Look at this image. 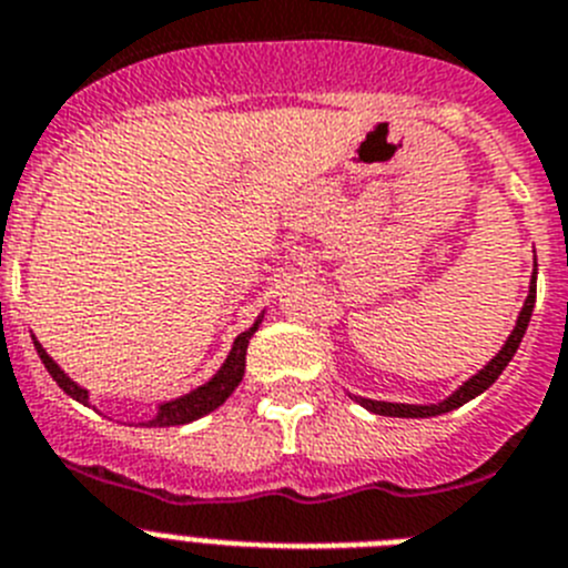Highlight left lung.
<instances>
[{
    "label": "left lung",
    "mask_w": 568,
    "mask_h": 568,
    "mask_svg": "<svg viewBox=\"0 0 568 568\" xmlns=\"http://www.w3.org/2000/svg\"><path fill=\"white\" fill-rule=\"evenodd\" d=\"M535 274H538V263H535ZM535 294H538V283H535L532 277V283H529V296H526V303L524 308H520V316L518 322H515V328L513 334H509L507 345L500 347L498 356H495L487 367H481V371L475 373L473 379L464 382V385L458 387L449 398H444V402H438V405H393V402H373V398H362V396H356V402H359L362 407H367L371 413H379V416H396V418H430V416H442V413H449V410H456V407L467 405L469 398L484 393L495 379H498L500 373H504V367H507L509 359L515 356V351H518L520 339H524L526 334V325H529V316H532Z\"/></svg>",
    "instance_id": "left-lung-1"
}]
</instances>
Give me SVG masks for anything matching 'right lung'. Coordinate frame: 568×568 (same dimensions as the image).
I'll return each instance as SVG.
<instances>
[{
    "instance_id": "1",
    "label": "right lung",
    "mask_w": 568,
    "mask_h": 568,
    "mask_svg": "<svg viewBox=\"0 0 568 568\" xmlns=\"http://www.w3.org/2000/svg\"><path fill=\"white\" fill-rule=\"evenodd\" d=\"M263 320V316H260ZM260 320L254 322L252 328L243 331V334L234 339L232 345V354H229V359L223 362V367L217 373H214L212 379L206 382L203 387H197V390L186 393V396L175 398V402H163L161 407H158V416L152 418V422H146V427H175V424H189L195 422V418L206 416V413L217 410V407L226 402L229 396L234 393V387L243 382V373H246V347H248V339L254 336V331H257ZM36 351H39V359L44 362V367H48V373L55 379V385L61 387V390L68 393V396H73L75 402H81V405H87V390L84 387L75 385L73 379H68V373L61 371L59 365H55L53 359L48 356V351H44L39 342L33 339Z\"/></svg>"
}]
</instances>
